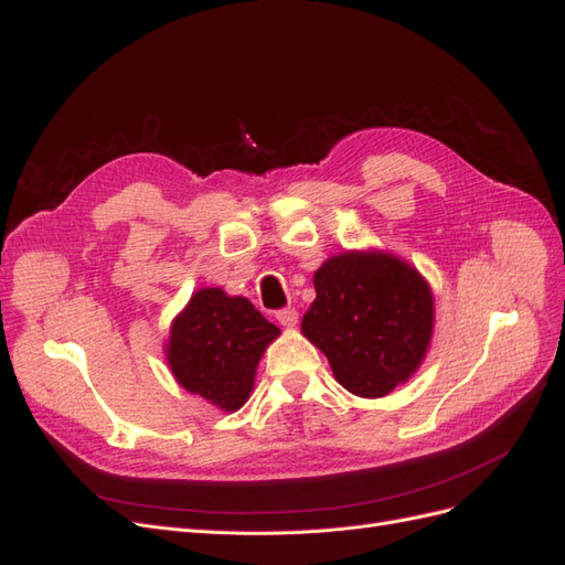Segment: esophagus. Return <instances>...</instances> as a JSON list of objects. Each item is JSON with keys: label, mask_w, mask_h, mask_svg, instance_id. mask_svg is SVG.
<instances>
[{"label": "esophagus", "mask_w": 565, "mask_h": 565, "mask_svg": "<svg viewBox=\"0 0 565 565\" xmlns=\"http://www.w3.org/2000/svg\"><path fill=\"white\" fill-rule=\"evenodd\" d=\"M276 318H278L280 324H285V328H295L297 320H299V313L295 309H280L276 313Z\"/></svg>", "instance_id": "1"}]
</instances>
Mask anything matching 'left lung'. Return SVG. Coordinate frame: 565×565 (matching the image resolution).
<instances>
[{"mask_svg": "<svg viewBox=\"0 0 565 565\" xmlns=\"http://www.w3.org/2000/svg\"><path fill=\"white\" fill-rule=\"evenodd\" d=\"M313 285L301 332L328 355L341 386L382 398L409 380L434 330L431 289L413 266L380 252H347L324 262Z\"/></svg>", "mask_w": 565, "mask_h": 565, "instance_id": "1", "label": "left lung"}]
</instances>
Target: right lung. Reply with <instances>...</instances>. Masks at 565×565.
I'll use <instances>...</instances> for the list:
<instances>
[{
    "instance_id": "right-lung-1",
    "label": "right lung",
    "mask_w": 565,
    "mask_h": 565,
    "mask_svg": "<svg viewBox=\"0 0 565 565\" xmlns=\"http://www.w3.org/2000/svg\"><path fill=\"white\" fill-rule=\"evenodd\" d=\"M278 334L245 297L200 289L172 324L169 367L185 391L233 413L249 398L256 365Z\"/></svg>"
}]
</instances>
